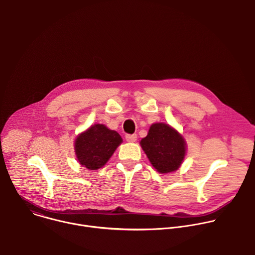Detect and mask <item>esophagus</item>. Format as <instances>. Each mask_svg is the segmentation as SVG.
<instances>
[{"label": "esophagus", "mask_w": 255, "mask_h": 255, "mask_svg": "<svg viewBox=\"0 0 255 255\" xmlns=\"http://www.w3.org/2000/svg\"><path fill=\"white\" fill-rule=\"evenodd\" d=\"M125 139L127 142H135L137 140V135L136 134H132V135L128 134L125 136Z\"/></svg>", "instance_id": "34e87169"}]
</instances>
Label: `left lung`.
I'll return each mask as SVG.
<instances>
[{
  "label": "left lung",
  "mask_w": 255,
  "mask_h": 255,
  "mask_svg": "<svg viewBox=\"0 0 255 255\" xmlns=\"http://www.w3.org/2000/svg\"><path fill=\"white\" fill-rule=\"evenodd\" d=\"M140 145L159 173L177 170L187 153V143L178 131L165 123H154Z\"/></svg>",
  "instance_id": "obj_1"
}]
</instances>
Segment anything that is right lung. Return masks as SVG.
Masks as SVG:
<instances>
[{"instance_id": "right-lung-1", "label": "right lung", "mask_w": 255, "mask_h": 255, "mask_svg": "<svg viewBox=\"0 0 255 255\" xmlns=\"http://www.w3.org/2000/svg\"><path fill=\"white\" fill-rule=\"evenodd\" d=\"M122 142V137L115 130L104 124H94L75 140L77 159L88 169L97 170L108 162Z\"/></svg>"}]
</instances>
